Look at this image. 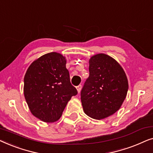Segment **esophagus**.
<instances>
[{"instance_id":"34e87169","label":"esophagus","mask_w":153,"mask_h":153,"mask_svg":"<svg viewBox=\"0 0 153 153\" xmlns=\"http://www.w3.org/2000/svg\"><path fill=\"white\" fill-rule=\"evenodd\" d=\"M76 88L77 92H78V93H80V91H81V88H82V86H81V85H77Z\"/></svg>"}]
</instances>
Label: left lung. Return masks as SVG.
I'll return each instance as SVG.
<instances>
[{
	"label": "left lung",
	"mask_w": 153,
	"mask_h": 153,
	"mask_svg": "<svg viewBox=\"0 0 153 153\" xmlns=\"http://www.w3.org/2000/svg\"><path fill=\"white\" fill-rule=\"evenodd\" d=\"M89 72L81 92L83 111L93 119H104L120 109L126 97V74L114 58L104 53L90 58Z\"/></svg>",
	"instance_id": "1"
}]
</instances>
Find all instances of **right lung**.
<instances>
[{
    "label": "right lung",
    "mask_w": 153,
    "mask_h": 153,
    "mask_svg": "<svg viewBox=\"0 0 153 153\" xmlns=\"http://www.w3.org/2000/svg\"><path fill=\"white\" fill-rule=\"evenodd\" d=\"M24 94L31 114L45 123L59 120L77 91L71 84L66 58L51 52L28 67L24 76Z\"/></svg>",
    "instance_id": "1"
}]
</instances>
